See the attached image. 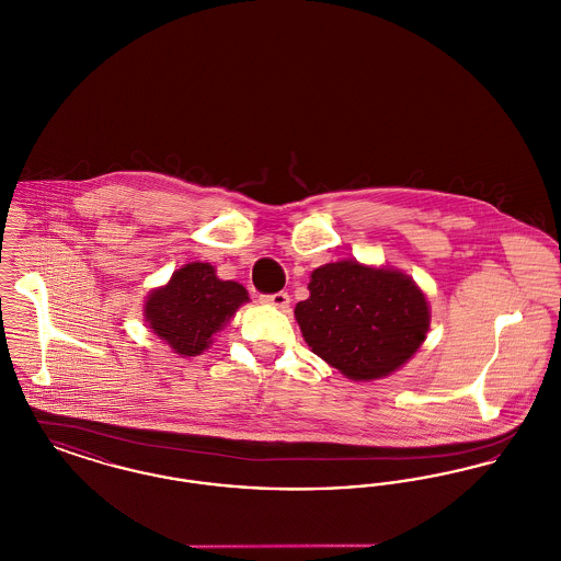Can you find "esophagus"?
<instances>
[{
  "label": "esophagus",
  "instance_id": "1",
  "mask_svg": "<svg viewBox=\"0 0 561 561\" xmlns=\"http://www.w3.org/2000/svg\"><path fill=\"white\" fill-rule=\"evenodd\" d=\"M261 300L277 307V309H288L290 307V296H288V293L265 294V296H261Z\"/></svg>",
  "mask_w": 561,
  "mask_h": 561
}]
</instances>
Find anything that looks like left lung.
Listing matches in <instances>:
<instances>
[{
	"mask_svg": "<svg viewBox=\"0 0 561 561\" xmlns=\"http://www.w3.org/2000/svg\"><path fill=\"white\" fill-rule=\"evenodd\" d=\"M294 309L307 345L353 380L398 370L423 345L428 307L410 277L357 261L316 268Z\"/></svg>",
	"mask_w": 561,
	"mask_h": 561,
	"instance_id": "left-lung-1",
	"label": "left lung"
}]
</instances>
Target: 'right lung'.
<instances>
[{"instance_id":"1","label":"right lung","mask_w":561,"mask_h":561,"mask_svg":"<svg viewBox=\"0 0 561 561\" xmlns=\"http://www.w3.org/2000/svg\"><path fill=\"white\" fill-rule=\"evenodd\" d=\"M245 300L248 293L238 282L218 279L208 263H191L149 294L145 318L176 353L199 355Z\"/></svg>"}]
</instances>
